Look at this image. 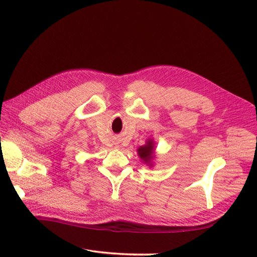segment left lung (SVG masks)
Here are the masks:
<instances>
[{
	"mask_svg": "<svg viewBox=\"0 0 257 257\" xmlns=\"http://www.w3.org/2000/svg\"><path fill=\"white\" fill-rule=\"evenodd\" d=\"M153 151H154V144L152 141H148L145 146L139 147L137 150L139 158H141L146 164H148L150 167L152 166L151 161L153 159Z\"/></svg>",
	"mask_w": 257,
	"mask_h": 257,
	"instance_id": "left-lung-1",
	"label": "left lung"
}]
</instances>
